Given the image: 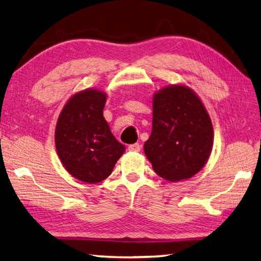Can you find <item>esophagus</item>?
Here are the masks:
<instances>
[{
  "instance_id": "obj_1",
  "label": "esophagus",
  "mask_w": 261,
  "mask_h": 261,
  "mask_svg": "<svg viewBox=\"0 0 261 261\" xmlns=\"http://www.w3.org/2000/svg\"><path fill=\"white\" fill-rule=\"evenodd\" d=\"M140 148H141V146L139 144L129 145V150L130 151H140Z\"/></svg>"
}]
</instances>
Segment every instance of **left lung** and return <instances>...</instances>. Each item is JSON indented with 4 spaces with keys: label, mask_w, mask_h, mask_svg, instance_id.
Segmentation results:
<instances>
[{
    "label": "left lung",
    "mask_w": 261,
    "mask_h": 261,
    "mask_svg": "<svg viewBox=\"0 0 261 261\" xmlns=\"http://www.w3.org/2000/svg\"><path fill=\"white\" fill-rule=\"evenodd\" d=\"M213 126L200 97L185 84H170L153 96V124L144 151L154 171L169 181L192 178L209 160Z\"/></svg>",
    "instance_id": "obj_1"
}]
</instances>
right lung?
<instances>
[{
    "mask_svg": "<svg viewBox=\"0 0 261 261\" xmlns=\"http://www.w3.org/2000/svg\"><path fill=\"white\" fill-rule=\"evenodd\" d=\"M106 100V92L94 88L74 93L56 124L55 144L61 164L85 184L105 180L125 151L103 117Z\"/></svg>",
    "mask_w": 261,
    "mask_h": 261,
    "instance_id": "add662e5",
    "label": "right lung"
}]
</instances>
